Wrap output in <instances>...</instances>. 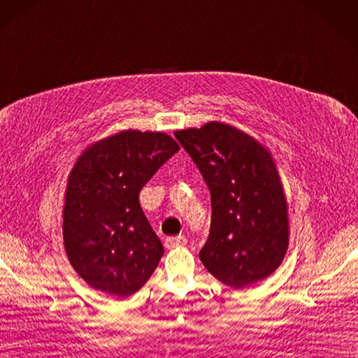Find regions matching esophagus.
<instances>
[{
  "label": "esophagus",
  "instance_id": "esophagus-1",
  "mask_svg": "<svg viewBox=\"0 0 358 358\" xmlns=\"http://www.w3.org/2000/svg\"><path fill=\"white\" fill-rule=\"evenodd\" d=\"M187 239L185 236H176V237H166L164 239V246H166L168 250L171 248H176V246H181V245H186Z\"/></svg>",
  "mask_w": 358,
  "mask_h": 358
}]
</instances>
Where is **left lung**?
Returning <instances> with one entry per match:
<instances>
[{"instance_id": "left-lung-1", "label": "left lung", "mask_w": 358, "mask_h": 358, "mask_svg": "<svg viewBox=\"0 0 358 358\" xmlns=\"http://www.w3.org/2000/svg\"><path fill=\"white\" fill-rule=\"evenodd\" d=\"M176 137L212 196V222L201 262L234 289L268 278L289 246L287 203L271 152L222 122L180 130Z\"/></svg>"}]
</instances>
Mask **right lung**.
Returning <instances> with one entry per match:
<instances>
[{
	"mask_svg": "<svg viewBox=\"0 0 358 358\" xmlns=\"http://www.w3.org/2000/svg\"><path fill=\"white\" fill-rule=\"evenodd\" d=\"M178 150L164 133L125 130L78 157L68 178L63 242L72 268L90 287L127 298L157 268L163 245L139 194Z\"/></svg>",
	"mask_w": 358,
	"mask_h": 358,
	"instance_id": "obj_1",
	"label": "right lung"
}]
</instances>
